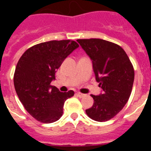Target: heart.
Masks as SVG:
<instances>
[{"mask_svg":"<svg viewBox=\"0 0 151 151\" xmlns=\"http://www.w3.org/2000/svg\"><path fill=\"white\" fill-rule=\"evenodd\" d=\"M79 66H80V67H81V68L84 69V70H85V71H88V69H89L88 63L85 61L81 62L80 63H79Z\"/></svg>","mask_w":151,"mask_h":151,"instance_id":"b5f03b06","label":"heart"}]
</instances>
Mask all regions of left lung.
<instances>
[{
  "instance_id": "1",
  "label": "left lung",
  "mask_w": 151,
  "mask_h": 151,
  "mask_svg": "<svg viewBox=\"0 0 151 151\" xmlns=\"http://www.w3.org/2000/svg\"><path fill=\"white\" fill-rule=\"evenodd\" d=\"M70 40L39 44L23 53L14 74L15 92L27 111L43 123L58 121L63 114L65 101L73 96L72 90L53 86L55 73L76 48Z\"/></svg>"
}]
</instances>
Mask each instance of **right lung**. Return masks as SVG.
Segmentation results:
<instances>
[{"mask_svg":"<svg viewBox=\"0 0 151 151\" xmlns=\"http://www.w3.org/2000/svg\"><path fill=\"white\" fill-rule=\"evenodd\" d=\"M92 60L96 80L101 92L92 97L94 103L86 110L90 118L103 122L114 117L126 104L134 81V70L129 57L116 45L101 39L79 40Z\"/></svg>","mask_w":151,"mask_h":151,"instance_id":"1","label":"right lung"}]
</instances>
